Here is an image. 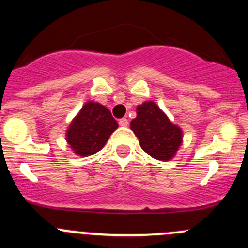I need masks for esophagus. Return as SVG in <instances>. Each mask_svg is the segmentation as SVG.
I'll return each instance as SVG.
<instances>
[{
	"mask_svg": "<svg viewBox=\"0 0 248 248\" xmlns=\"http://www.w3.org/2000/svg\"><path fill=\"white\" fill-rule=\"evenodd\" d=\"M119 124L121 127H127V126H128V120L124 119H124L119 120Z\"/></svg>",
	"mask_w": 248,
	"mask_h": 248,
	"instance_id": "34e87169",
	"label": "esophagus"
}]
</instances>
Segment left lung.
Wrapping results in <instances>:
<instances>
[{
    "label": "left lung",
    "instance_id": "left-lung-1",
    "mask_svg": "<svg viewBox=\"0 0 248 248\" xmlns=\"http://www.w3.org/2000/svg\"><path fill=\"white\" fill-rule=\"evenodd\" d=\"M131 129L141 149L152 158L163 162L174 158L184 138L182 129L152 101L137 107V117L131 121Z\"/></svg>",
    "mask_w": 248,
    "mask_h": 248
}]
</instances>
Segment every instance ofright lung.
<instances>
[{
    "label": "right lung",
    "instance_id": "1",
    "mask_svg": "<svg viewBox=\"0 0 248 248\" xmlns=\"http://www.w3.org/2000/svg\"><path fill=\"white\" fill-rule=\"evenodd\" d=\"M117 127L116 120L107 107L89 101L69 124L66 140L77 156L89 157L103 149Z\"/></svg>",
    "mask_w": 248,
    "mask_h": 248
}]
</instances>
